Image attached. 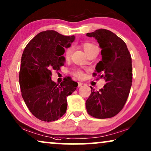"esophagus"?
<instances>
[{"instance_id":"esophagus-1","label":"esophagus","mask_w":151,"mask_h":151,"mask_svg":"<svg viewBox=\"0 0 151 151\" xmlns=\"http://www.w3.org/2000/svg\"><path fill=\"white\" fill-rule=\"evenodd\" d=\"M82 86H83V83H81V82H78V87L80 88Z\"/></svg>"}]
</instances>
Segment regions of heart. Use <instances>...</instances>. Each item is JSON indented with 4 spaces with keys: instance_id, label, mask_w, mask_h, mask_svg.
I'll return each instance as SVG.
<instances>
[{
    "instance_id": "b5f03b06",
    "label": "heart",
    "mask_w": 151,
    "mask_h": 151,
    "mask_svg": "<svg viewBox=\"0 0 151 151\" xmlns=\"http://www.w3.org/2000/svg\"><path fill=\"white\" fill-rule=\"evenodd\" d=\"M94 47H96V46L93 45V44L90 43H85L84 44H83V50H84V51L86 52V53L88 51V50H90V49H92V48H93ZM72 47H70V48H68V49H67V50H66L65 53V56L66 59H68V58L70 57V55H71V54H72ZM72 74H73L74 77H76L77 78H80V79H81V78H83L84 76L83 72H82L81 70H80L79 69L74 70L73 72H72Z\"/></svg>"
}]
</instances>
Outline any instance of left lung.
Masks as SVG:
<instances>
[{
	"instance_id": "1",
	"label": "left lung",
	"mask_w": 151,
	"mask_h": 151,
	"mask_svg": "<svg viewBox=\"0 0 151 151\" xmlns=\"http://www.w3.org/2000/svg\"><path fill=\"white\" fill-rule=\"evenodd\" d=\"M94 37L101 49V61L96 64L95 77L104 78L106 83L99 91H92L86 102L88 113L97 119L115 116L122 110L127 101L132 86L131 56L121 38L105 29L87 33Z\"/></svg>"
}]
</instances>
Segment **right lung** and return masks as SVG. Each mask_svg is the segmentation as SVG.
Here are the masks:
<instances>
[{
    "instance_id": "obj_1",
    "label": "right lung",
    "mask_w": 151,
    "mask_h": 151,
    "mask_svg": "<svg viewBox=\"0 0 151 151\" xmlns=\"http://www.w3.org/2000/svg\"><path fill=\"white\" fill-rule=\"evenodd\" d=\"M74 36L66 37L54 30L40 32L30 41L21 57L19 83L28 109L44 122L59 119L67 110V96L78 83L65 77L61 83L52 81V70L64 65L65 48L70 47Z\"/></svg>"
}]
</instances>
